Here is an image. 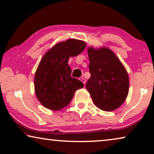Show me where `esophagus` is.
<instances>
[{
	"mask_svg": "<svg viewBox=\"0 0 154 154\" xmlns=\"http://www.w3.org/2000/svg\"><path fill=\"white\" fill-rule=\"evenodd\" d=\"M80 80H81V81L83 82L84 84H86V79H85L84 77H80Z\"/></svg>",
	"mask_w": 154,
	"mask_h": 154,
	"instance_id": "34e87169",
	"label": "esophagus"
}]
</instances>
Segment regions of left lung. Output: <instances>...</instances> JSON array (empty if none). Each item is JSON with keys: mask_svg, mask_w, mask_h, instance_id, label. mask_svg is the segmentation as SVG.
<instances>
[{"mask_svg": "<svg viewBox=\"0 0 154 154\" xmlns=\"http://www.w3.org/2000/svg\"><path fill=\"white\" fill-rule=\"evenodd\" d=\"M88 52L91 76L86 88L96 106L105 111H113L127 97L129 80L127 70L108 48H89Z\"/></svg>", "mask_w": 154, "mask_h": 154, "instance_id": "1", "label": "left lung"}]
</instances>
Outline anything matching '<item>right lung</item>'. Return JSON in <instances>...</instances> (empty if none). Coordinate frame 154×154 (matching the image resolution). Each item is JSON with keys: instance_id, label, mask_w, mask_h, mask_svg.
I'll return each instance as SVG.
<instances>
[{"instance_id": "1", "label": "right lung", "mask_w": 154, "mask_h": 154, "mask_svg": "<svg viewBox=\"0 0 154 154\" xmlns=\"http://www.w3.org/2000/svg\"><path fill=\"white\" fill-rule=\"evenodd\" d=\"M86 43L77 39H68L57 43L43 57L34 77V89L43 106L59 111L67 106L77 89L84 84L71 77L68 62L70 57L83 52Z\"/></svg>"}]
</instances>
